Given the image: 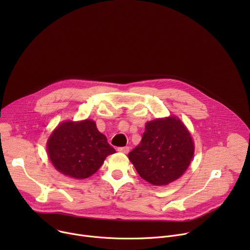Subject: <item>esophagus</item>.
Returning a JSON list of instances; mask_svg holds the SVG:
<instances>
[{
    "label": "esophagus",
    "mask_w": 250,
    "mask_h": 250,
    "mask_svg": "<svg viewBox=\"0 0 250 250\" xmlns=\"http://www.w3.org/2000/svg\"><path fill=\"white\" fill-rule=\"evenodd\" d=\"M118 151H119V152H122V153H127V152L129 151V147H128V146L119 147V148H118Z\"/></svg>",
    "instance_id": "esophagus-1"
}]
</instances>
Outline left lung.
<instances>
[{"label":"left lung","mask_w":250,"mask_h":250,"mask_svg":"<svg viewBox=\"0 0 250 250\" xmlns=\"http://www.w3.org/2000/svg\"><path fill=\"white\" fill-rule=\"evenodd\" d=\"M192 136L175 116L146 123L140 144L128 153L139 176L155 186L180 178L194 156Z\"/></svg>","instance_id":"1"}]
</instances>
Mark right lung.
<instances>
[{"instance_id":"1","label":"right lung","mask_w":250,"mask_h":250,"mask_svg":"<svg viewBox=\"0 0 250 250\" xmlns=\"http://www.w3.org/2000/svg\"><path fill=\"white\" fill-rule=\"evenodd\" d=\"M115 152L91 120L64 122L47 140L48 157L55 169L74 179L92 176L105 157Z\"/></svg>"}]
</instances>
